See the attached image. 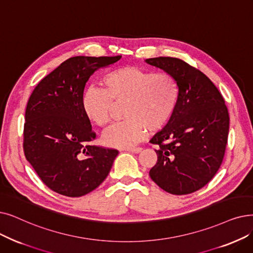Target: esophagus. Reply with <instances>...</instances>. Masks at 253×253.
<instances>
[{"label":"esophagus","instance_id":"34e87169","mask_svg":"<svg viewBox=\"0 0 253 253\" xmlns=\"http://www.w3.org/2000/svg\"><path fill=\"white\" fill-rule=\"evenodd\" d=\"M126 150H127V151H129V152H132V153H139V152H141L142 148H140V147H135V148H127Z\"/></svg>","mask_w":253,"mask_h":253}]
</instances>
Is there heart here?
<instances>
[{"instance_id":"heart-1","label":"heart","mask_w":253,"mask_h":253,"mask_svg":"<svg viewBox=\"0 0 253 253\" xmlns=\"http://www.w3.org/2000/svg\"><path fill=\"white\" fill-rule=\"evenodd\" d=\"M102 89L89 87L82 99L86 118L99 128L112 120L113 103H122V122L103 135V142L113 148H130L150 132L162 129L177 107L180 87L172 75L152 73L138 67H120L106 72L100 81Z\"/></svg>"}]
</instances>
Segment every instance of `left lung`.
I'll return each mask as SVG.
<instances>
[{
	"instance_id": "obj_1",
	"label": "left lung",
	"mask_w": 253,
	"mask_h": 253,
	"mask_svg": "<svg viewBox=\"0 0 253 253\" xmlns=\"http://www.w3.org/2000/svg\"><path fill=\"white\" fill-rule=\"evenodd\" d=\"M178 82L180 96L168 125L150 142L157 145V162L150 177L171 194L195 192L220 168L227 144L229 116L224 99L202 71L178 58L147 59Z\"/></svg>"
}]
</instances>
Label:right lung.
Here are the masks:
<instances>
[{
  "label": "right lung",
  "mask_w": 253,
  "mask_h": 253,
  "mask_svg": "<svg viewBox=\"0 0 253 253\" xmlns=\"http://www.w3.org/2000/svg\"><path fill=\"white\" fill-rule=\"evenodd\" d=\"M116 57H73L36 85L26 108L24 152L49 189L80 197L107 177L119 151L91 146L96 138L83 111L84 85L97 70L118 62Z\"/></svg>",
  "instance_id": "right-lung-1"
}]
</instances>
